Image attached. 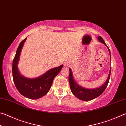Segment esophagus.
I'll use <instances>...</instances> for the list:
<instances>
[{
  "label": "esophagus",
  "mask_w": 126,
  "mask_h": 126,
  "mask_svg": "<svg viewBox=\"0 0 126 126\" xmlns=\"http://www.w3.org/2000/svg\"><path fill=\"white\" fill-rule=\"evenodd\" d=\"M64 67H68L69 66V64L68 63H65L64 64Z\"/></svg>",
  "instance_id": "obj_1"
}]
</instances>
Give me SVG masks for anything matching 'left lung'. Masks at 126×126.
<instances>
[{
    "label": "left lung",
    "instance_id": "left-lung-1",
    "mask_svg": "<svg viewBox=\"0 0 126 126\" xmlns=\"http://www.w3.org/2000/svg\"><path fill=\"white\" fill-rule=\"evenodd\" d=\"M98 39L99 42H101L102 43H103L104 45L106 46V43L101 37H98ZM108 48V47H107ZM108 50H109L110 52H110L109 48H108ZM69 85L70 88H71V90L72 92L73 93V94L77 98L79 99L82 101H91L93 99L95 98L99 97L101 94L105 90L109 82L110 76V72H111V67H110L109 74H108V77L107 78V79L106 81V82L102 85V86L98 88H94V89H87L83 88V87L80 86L78 85L77 83L74 81L73 74H72V72L71 71V68H69Z\"/></svg>",
    "mask_w": 126,
    "mask_h": 126
}]
</instances>
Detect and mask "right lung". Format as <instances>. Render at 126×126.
I'll use <instances>...</instances> for the list:
<instances>
[{
  "mask_svg": "<svg viewBox=\"0 0 126 126\" xmlns=\"http://www.w3.org/2000/svg\"><path fill=\"white\" fill-rule=\"evenodd\" d=\"M26 39L27 38L20 42L13 61V79L16 89L23 96L29 99H37L45 95L50 90L54 78L61 71L63 65L49 70L37 78H28L21 75L18 71V64Z\"/></svg>",
  "mask_w": 126,
  "mask_h": 126,
  "instance_id": "add662e5",
  "label": "right lung"
}]
</instances>
